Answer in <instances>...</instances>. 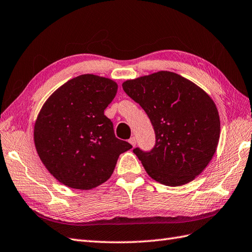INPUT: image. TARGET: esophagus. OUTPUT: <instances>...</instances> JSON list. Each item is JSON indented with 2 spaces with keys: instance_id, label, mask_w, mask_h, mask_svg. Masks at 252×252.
I'll list each match as a JSON object with an SVG mask.
<instances>
[{
  "instance_id": "obj_1",
  "label": "esophagus",
  "mask_w": 252,
  "mask_h": 252,
  "mask_svg": "<svg viewBox=\"0 0 252 252\" xmlns=\"http://www.w3.org/2000/svg\"><path fill=\"white\" fill-rule=\"evenodd\" d=\"M128 142H130V144L132 145V146H135L136 145V138L135 137H131L130 139H128Z\"/></svg>"
}]
</instances>
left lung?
Segmentation results:
<instances>
[{
    "label": "left lung",
    "mask_w": 252,
    "mask_h": 252,
    "mask_svg": "<svg viewBox=\"0 0 252 252\" xmlns=\"http://www.w3.org/2000/svg\"><path fill=\"white\" fill-rule=\"evenodd\" d=\"M122 88L154 126L155 147L133 149L149 176L177 187L200 175L215 155L220 136L218 109L207 93L167 71L126 80Z\"/></svg>",
    "instance_id": "left-lung-1"
}]
</instances>
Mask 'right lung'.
I'll return each mask as SVG.
<instances>
[{
	"label": "right lung",
	"mask_w": 252,
	"mask_h": 252,
	"mask_svg": "<svg viewBox=\"0 0 252 252\" xmlns=\"http://www.w3.org/2000/svg\"><path fill=\"white\" fill-rule=\"evenodd\" d=\"M114 80L85 74L56 90L43 105L34 126L40 160L57 180L89 190L105 183L121 154L132 145L117 138L104 110L114 99Z\"/></svg>",
	"instance_id": "obj_1"
}]
</instances>
